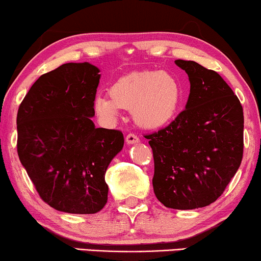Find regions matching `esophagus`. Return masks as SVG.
Masks as SVG:
<instances>
[{
  "instance_id": "obj_1",
  "label": "esophagus",
  "mask_w": 261,
  "mask_h": 261,
  "mask_svg": "<svg viewBox=\"0 0 261 261\" xmlns=\"http://www.w3.org/2000/svg\"><path fill=\"white\" fill-rule=\"evenodd\" d=\"M140 141V139H139L137 135L134 134H128L126 137V142L128 145H134V144H138V142Z\"/></svg>"
}]
</instances>
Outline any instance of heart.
Wrapping results in <instances>:
<instances>
[{
    "label": "heart",
    "instance_id": "heart-1",
    "mask_svg": "<svg viewBox=\"0 0 261 261\" xmlns=\"http://www.w3.org/2000/svg\"><path fill=\"white\" fill-rule=\"evenodd\" d=\"M181 88L173 74L165 71H134L120 77L110 94L99 92L94 98L95 113L113 122L120 109H130L140 127L158 128L170 122L179 108Z\"/></svg>",
    "mask_w": 261,
    "mask_h": 261
}]
</instances>
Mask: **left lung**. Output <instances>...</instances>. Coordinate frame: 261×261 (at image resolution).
Listing matches in <instances>:
<instances>
[{"label":"left lung","mask_w":261,"mask_h":261,"mask_svg":"<svg viewBox=\"0 0 261 261\" xmlns=\"http://www.w3.org/2000/svg\"><path fill=\"white\" fill-rule=\"evenodd\" d=\"M190 82L185 109L146 137L154 158L153 190L166 208L190 210L215 202L240 167L244 112L219 73L177 59Z\"/></svg>","instance_id":"obj_1"}]
</instances>
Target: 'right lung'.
Masks as SVG:
<instances>
[{
    "mask_svg": "<svg viewBox=\"0 0 261 261\" xmlns=\"http://www.w3.org/2000/svg\"><path fill=\"white\" fill-rule=\"evenodd\" d=\"M99 69L67 63L42 74L17 112V154L42 201L58 212L95 214L108 201L105 176L123 147L120 130L96 128Z\"/></svg>",
    "mask_w": 261,
    "mask_h": 261,
    "instance_id": "right-lung-1",
    "label": "right lung"
}]
</instances>
